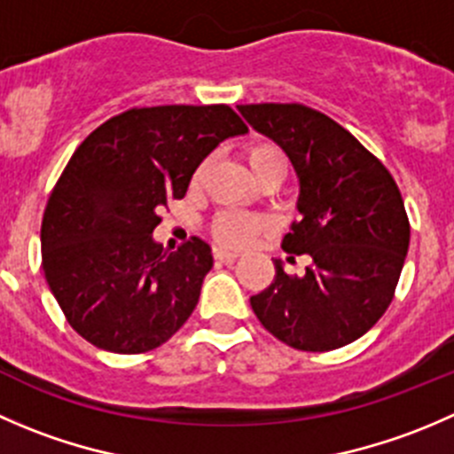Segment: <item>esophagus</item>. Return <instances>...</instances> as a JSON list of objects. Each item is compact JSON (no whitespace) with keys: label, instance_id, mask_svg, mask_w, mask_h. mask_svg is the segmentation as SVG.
I'll list each match as a JSON object with an SVG mask.
<instances>
[{"label":"esophagus","instance_id":"obj_1","mask_svg":"<svg viewBox=\"0 0 454 454\" xmlns=\"http://www.w3.org/2000/svg\"><path fill=\"white\" fill-rule=\"evenodd\" d=\"M213 254H215V259H219V262H226V263L235 262V259L239 257V254H237V253H232V250L219 248V246H215V248H213Z\"/></svg>","mask_w":454,"mask_h":454}]
</instances>
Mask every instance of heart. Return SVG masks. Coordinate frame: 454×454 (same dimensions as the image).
<instances>
[{"label": "heart", "mask_w": 454, "mask_h": 454, "mask_svg": "<svg viewBox=\"0 0 454 454\" xmlns=\"http://www.w3.org/2000/svg\"><path fill=\"white\" fill-rule=\"evenodd\" d=\"M244 160L248 164L250 173L257 177L263 170L270 168H281L286 170V157L281 153L279 146L270 142H253L244 148ZM206 168H208V161L200 166L192 175V186L204 179ZM268 226V219L263 215H253L244 213V210H222V213L215 215V219L210 222V232H213L215 239L223 246H244L257 235L259 231Z\"/></svg>", "instance_id": "b5f03b06"}]
</instances>
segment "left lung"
<instances>
[{
	"label": "left lung",
	"mask_w": 454,
	"mask_h": 454,
	"mask_svg": "<svg viewBox=\"0 0 454 454\" xmlns=\"http://www.w3.org/2000/svg\"><path fill=\"white\" fill-rule=\"evenodd\" d=\"M244 120L288 155L299 182L290 254H310L303 275L275 259V279L250 297L279 341L306 353L341 348L380 321L393 301L411 244L402 192L386 166L346 129L301 104L237 106Z\"/></svg>",
	"instance_id": "obj_1"
}]
</instances>
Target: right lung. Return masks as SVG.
I'll list each match as a JSON object with an SVG mask.
<instances>
[{
    "label": "right lung",
    "instance_id": "add662e5",
    "mask_svg": "<svg viewBox=\"0 0 454 454\" xmlns=\"http://www.w3.org/2000/svg\"><path fill=\"white\" fill-rule=\"evenodd\" d=\"M226 104L133 108L92 130L48 197L42 262L51 293L86 341L120 355L168 341L213 268L200 237L161 250L160 210L228 137L246 135Z\"/></svg>",
    "mask_w": 454,
    "mask_h": 454
}]
</instances>
